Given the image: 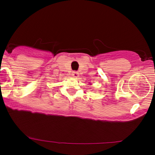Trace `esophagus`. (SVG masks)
Masks as SVG:
<instances>
[{"label": "esophagus", "instance_id": "esophagus-1", "mask_svg": "<svg viewBox=\"0 0 155 155\" xmlns=\"http://www.w3.org/2000/svg\"><path fill=\"white\" fill-rule=\"evenodd\" d=\"M72 75L73 76V77H78V76H79V73H78L77 71H73Z\"/></svg>", "mask_w": 155, "mask_h": 155}]
</instances>
